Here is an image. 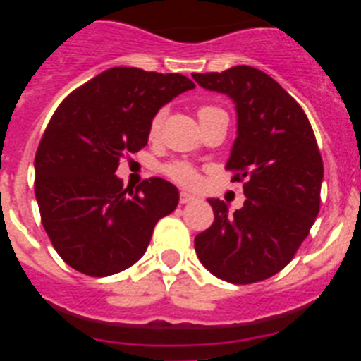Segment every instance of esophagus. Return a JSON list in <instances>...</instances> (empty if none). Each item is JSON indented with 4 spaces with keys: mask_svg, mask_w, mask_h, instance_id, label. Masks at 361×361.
Returning <instances> with one entry per match:
<instances>
[{
    "mask_svg": "<svg viewBox=\"0 0 361 361\" xmlns=\"http://www.w3.org/2000/svg\"><path fill=\"white\" fill-rule=\"evenodd\" d=\"M193 200H197V199L191 195V193H186V191H183V193H180V204H190V202H193Z\"/></svg>",
    "mask_w": 361,
    "mask_h": 361,
    "instance_id": "obj_1",
    "label": "esophagus"
}]
</instances>
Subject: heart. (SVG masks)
Returning <instances> with one entry per match:
<instances>
[{"label": "heart", "mask_w": 361, "mask_h": 361, "mask_svg": "<svg viewBox=\"0 0 361 361\" xmlns=\"http://www.w3.org/2000/svg\"><path fill=\"white\" fill-rule=\"evenodd\" d=\"M208 110H213V108L204 106V108H200L199 114H202V111H208ZM161 121H162V114H159V116L153 117L152 126H149V132L152 133L157 132L159 126H161ZM164 171L168 177L173 178L175 183L184 184V186H195V184L199 183V173H197V171L193 170L190 164H184V162H173V164H168L164 168Z\"/></svg>", "instance_id": "1"}]
</instances>
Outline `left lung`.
Returning a JSON list of instances; mask_svg holds the SVG:
<instances>
[{"label":"left lung","mask_w":361,"mask_h":361,"mask_svg":"<svg viewBox=\"0 0 361 361\" xmlns=\"http://www.w3.org/2000/svg\"><path fill=\"white\" fill-rule=\"evenodd\" d=\"M193 79L235 103L237 139L226 170L237 171L233 180H244L245 195L235 213L208 199L215 220L195 237L197 257L216 279L260 282L291 262L320 212L317 139L300 104L262 70L240 65Z\"/></svg>","instance_id":"8db88e82"}]
</instances>
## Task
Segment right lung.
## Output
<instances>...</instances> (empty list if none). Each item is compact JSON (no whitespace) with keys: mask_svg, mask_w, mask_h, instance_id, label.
<instances>
[{"mask_svg":"<svg viewBox=\"0 0 361 361\" xmlns=\"http://www.w3.org/2000/svg\"><path fill=\"white\" fill-rule=\"evenodd\" d=\"M193 88L180 73L116 66L59 104L36 152L34 190L44 231L70 267L116 275L146 253L178 190L153 177L133 191L116 171L123 153L146 146L157 111Z\"/></svg>","mask_w":361,"mask_h":361,"instance_id":"obj_1","label":"right lung"}]
</instances>
